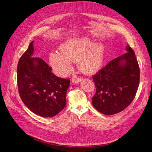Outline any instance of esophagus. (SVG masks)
I'll list each match as a JSON object with an SVG mask.
<instances>
[{"label": "esophagus", "mask_w": 152, "mask_h": 152, "mask_svg": "<svg viewBox=\"0 0 152 152\" xmlns=\"http://www.w3.org/2000/svg\"><path fill=\"white\" fill-rule=\"evenodd\" d=\"M82 78H77V77H72V83H78L80 81H81Z\"/></svg>", "instance_id": "esophagus-1"}]
</instances>
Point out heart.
<instances>
[{
	"instance_id": "b5f03b06",
	"label": "heart",
	"mask_w": 152,
	"mask_h": 152,
	"mask_svg": "<svg viewBox=\"0 0 152 152\" xmlns=\"http://www.w3.org/2000/svg\"><path fill=\"white\" fill-rule=\"evenodd\" d=\"M105 48L102 44L94 45L87 37L69 40L49 56V63L56 74L65 76L72 69V60H78V66L85 74L96 72L104 63Z\"/></svg>"
}]
</instances>
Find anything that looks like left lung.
Returning <instances> with one entry per match:
<instances>
[{
	"label": "left lung",
	"instance_id": "1",
	"mask_svg": "<svg viewBox=\"0 0 152 152\" xmlns=\"http://www.w3.org/2000/svg\"><path fill=\"white\" fill-rule=\"evenodd\" d=\"M122 56L115 58L92 76L96 92L92 104L104 115L118 113L134 99L140 82V68L130 45Z\"/></svg>",
	"mask_w": 152,
	"mask_h": 152
}]
</instances>
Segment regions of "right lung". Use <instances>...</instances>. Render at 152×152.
<instances>
[{
    "instance_id": "add662e5",
    "label": "right lung",
    "mask_w": 152,
    "mask_h": 152,
    "mask_svg": "<svg viewBox=\"0 0 152 152\" xmlns=\"http://www.w3.org/2000/svg\"><path fill=\"white\" fill-rule=\"evenodd\" d=\"M33 42L20 57L17 66V86L26 106L36 115L51 117L66 105L70 80L57 77L44 60L32 57Z\"/></svg>"
}]
</instances>
